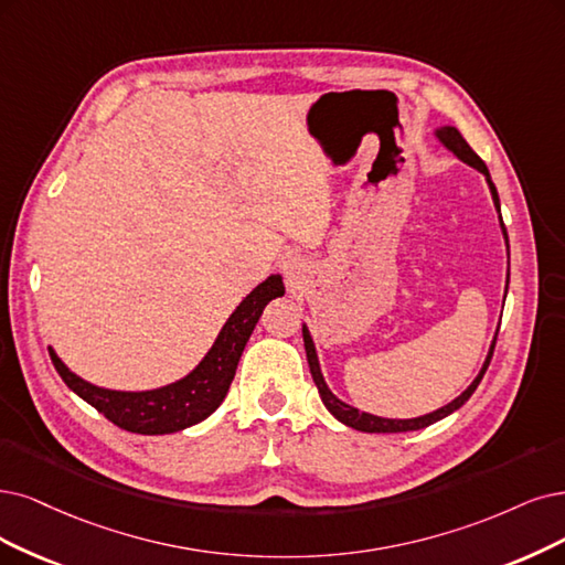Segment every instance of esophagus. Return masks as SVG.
Returning a JSON list of instances; mask_svg holds the SVG:
<instances>
[{
	"mask_svg": "<svg viewBox=\"0 0 565 565\" xmlns=\"http://www.w3.org/2000/svg\"><path fill=\"white\" fill-rule=\"evenodd\" d=\"M302 267H305L302 256H298V254H286V256H281V269L286 271V277H288L290 281L298 279Z\"/></svg>",
	"mask_w": 565,
	"mask_h": 565,
	"instance_id": "esophagus-1",
	"label": "esophagus"
}]
</instances>
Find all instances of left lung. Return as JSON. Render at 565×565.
<instances>
[{"instance_id": "1", "label": "left lung", "mask_w": 565, "mask_h": 565, "mask_svg": "<svg viewBox=\"0 0 565 565\" xmlns=\"http://www.w3.org/2000/svg\"><path fill=\"white\" fill-rule=\"evenodd\" d=\"M433 137L440 141L447 151H451L458 160L470 164L472 170H477L479 174H484L487 179V185H489V193H491V200H493V206L498 212V223H500V233H503V239H505V248H508V256H510V239H508V230H505V223H503V216H500V198H498V191L495 185L491 181V174H489V167L484 164V160L479 158L472 149L470 143L463 139V135L458 132L454 125H437V128L433 130ZM508 284H510V271H508V281H505V296H508ZM495 338L498 332L491 340V347H489V353L487 359L482 363V370L477 372V377L472 380V384L461 393L456 395V398L451 403H447L445 407L435 409V412H428L424 416H414V419H386V416H377V414H370V412H363L359 407H353L344 401H340L335 393L330 391V386L326 384V377L321 372V363H319V353H317V344L315 340H311V332L307 328V323H302V340H305V351H307V363H309V372H311V380H315L317 388H319V395L321 401L326 405V409L335 416V419L349 428H356V430H363V433H407V430H422L430 424H437L440 419H445V416L454 414L456 409H461L468 401L470 395L475 393V388L479 386V382H482L484 372L491 363V356H493V347H495Z\"/></svg>"}]
</instances>
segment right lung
<instances>
[{
    "mask_svg": "<svg viewBox=\"0 0 565 565\" xmlns=\"http://www.w3.org/2000/svg\"><path fill=\"white\" fill-rule=\"evenodd\" d=\"M286 294L281 275H269L235 307L227 317L221 332L216 335L212 349L202 361L183 374L181 380L149 388V391H116L104 388L88 380L78 377L55 349L49 347L51 361L78 398L93 405L97 412L107 416L118 428L139 433V435H167L183 428H191L214 414L227 395L230 384L235 380V370L242 359V351L254 332L263 309L267 302L281 298Z\"/></svg>",
    "mask_w": 565,
    "mask_h": 565,
    "instance_id": "1",
    "label": "right lung"
}]
</instances>
